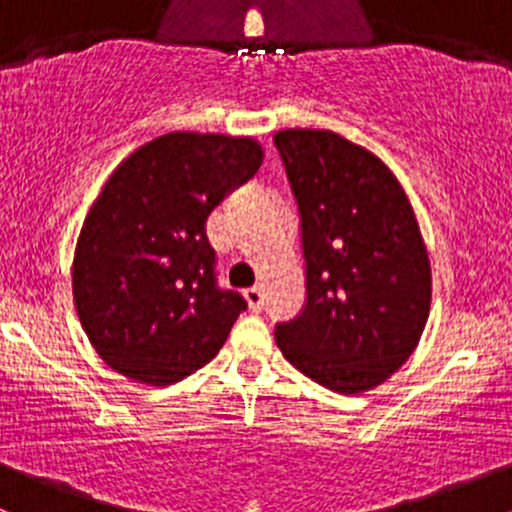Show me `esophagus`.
<instances>
[{
    "mask_svg": "<svg viewBox=\"0 0 512 512\" xmlns=\"http://www.w3.org/2000/svg\"><path fill=\"white\" fill-rule=\"evenodd\" d=\"M246 295V300H249V308L251 310H263V300H266V295H263V288H258V286H254V288H249V291L244 293Z\"/></svg>",
    "mask_w": 512,
    "mask_h": 512,
    "instance_id": "obj_1",
    "label": "esophagus"
}]
</instances>
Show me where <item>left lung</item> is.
<instances>
[{
  "label": "left lung",
  "instance_id": "obj_1",
  "mask_svg": "<svg viewBox=\"0 0 512 512\" xmlns=\"http://www.w3.org/2000/svg\"><path fill=\"white\" fill-rule=\"evenodd\" d=\"M298 202L305 305L276 325L313 382L360 394L404 365L424 333L431 268L414 209L379 157L330 130L273 135Z\"/></svg>",
  "mask_w": 512,
  "mask_h": 512
}]
</instances>
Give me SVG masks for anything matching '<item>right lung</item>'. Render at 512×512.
I'll return each mask as SVG.
<instances>
[{"label":"right lung","instance_id":"right-lung-1","mask_svg":"<svg viewBox=\"0 0 512 512\" xmlns=\"http://www.w3.org/2000/svg\"><path fill=\"white\" fill-rule=\"evenodd\" d=\"M261 162L251 138L167 133L110 175L73 258L78 318L105 365L165 387L221 350L246 300L219 288L204 224Z\"/></svg>","mask_w":512,"mask_h":512}]
</instances>
